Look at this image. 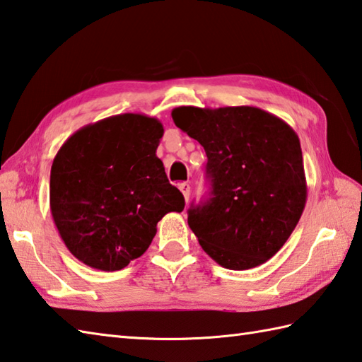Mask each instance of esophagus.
<instances>
[{"mask_svg": "<svg viewBox=\"0 0 362 362\" xmlns=\"http://www.w3.org/2000/svg\"><path fill=\"white\" fill-rule=\"evenodd\" d=\"M180 190L182 192V197L184 200H189V195H190V184L189 182H181L180 184Z\"/></svg>", "mask_w": 362, "mask_h": 362, "instance_id": "1", "label": "esophagus"}]
</instances>
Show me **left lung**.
<instances>
[{"label":"left lung","mask_w":362,"mask_h":362,"mask_svg":"<svg viewBox=\"0 0 362 362\" xmlns=\"http://www.w3.org/2000/svg\"><path fill=\"white\" fill-rule=\"evenodd\" d=\"M176 127L208 156L209 197L189 209L202 248L230 270L275 256L303 214L308 187L297 132L253 106L172 110Z\"/></svg>","instance_id":"left-lung-1"}]
</instances>
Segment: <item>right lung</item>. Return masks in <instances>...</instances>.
Instances as JSON below:
<instances>
[{
	"instance_id": "add662e5",
	"label": "right lung",
	"mask_w": 362,
	"mask_h": 362,
	"mask_svg": "<svg viewBox=\"0 0 362 362\" xmlns=\"http://www.w3.org/2000/svg\"><path fill=\"white\" fill-rule=\"evenodd\" d=\"M158 119L120 114L70 136L51 165L49 208L70 253L92 269L115 272L142 256L159 220L184 209L156 156Z\"/></svg>"
}]
</instances>
